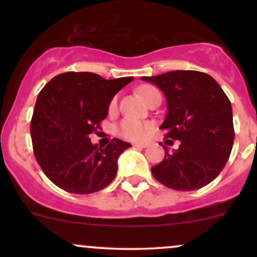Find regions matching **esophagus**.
Returning <instances> with one entry per match:
<instances>
[{
	"label": "esophagus",
	"mask_w": 257,
	"mask_h": 257,
	"mask_svg": "<svg viewBox=\"0 0 257 257\" xmlns=\"http://www.w3.org/2000/svg\"><path fill=\"white\" fill-rule=\"evenodd\" d=\"M135 147H138V149H145V147H147V144H144V143H137L134 144Z\"/></svg>",
	"instance_id": "1"
}]
</instances>
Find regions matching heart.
<instances>
[{
	"label": "heart",
	"mask_w": 257,
	"mask_h": 257,
	"mask_svg": "<svg viewBox=\"0 0 257 257\" xmlns=\"http://www.w3.org/2000/svg\"><path fill=\"white\" fill-rule=\"evenodd\" d=\"M140 93L141 95L147 100V102H149V100L152 98V95H155L156 93H159V91L156 89L155 87L145 85V87L141 88ZM116 107H117V96L111 100L110 110L111 111L114 110ZM151 131H152L151 123L143 122V120H138L134 118L123 119L118 125L119 135H122V137L125 139H129V140H141V139H145Z\"/></svg>",
	"instance_id": "b5f03b06"
}]
</instances>
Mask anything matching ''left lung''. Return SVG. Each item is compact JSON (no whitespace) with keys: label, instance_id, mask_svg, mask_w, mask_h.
I'll return each mask as SVG.
<instances>
[{"label":"left lung","instance_id":"obj_1","mask_svg":"<svg viewBox=\"0 0 257 257\" xmlns=\"http://www.w3.org/2000/svg\"><path fill=\"white\" fill-rule=\"evenodd\" d=\"M141 78L164 93L168 113L161 129L166 138L180 141L173 152L163 146L166 156L151 168L152 175L176 191L210 184L225 168L234 141L232 106L225 91L208 73L191 70ZM172 140L166 144L173 145Z\"/></svg>","mask_w":257,"mask_h":257}]
</instances>
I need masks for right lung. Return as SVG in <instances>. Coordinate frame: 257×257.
Masks as SVG:
<instances>
[{
	"instance_id": "1",
	"label": "right lung",
	"mask_w": 257,
	"mask_h": 257,
	"mask_svg": "<svg viewBox=\"0 0 257 257\" xmlns=\"http://www.w3.org/2000/svg\"><path fill=\"white\" fill-rule=\"evenodd\" d=\"M133 77L105 79L91 72H65L37 96L30 132L35 157L54 185L76 194L98 192L117 174V159L132 145L114 138L106 147L90 143L112 98Z\"/></svg>"
}]
</instances>
